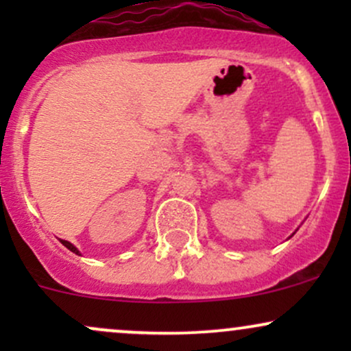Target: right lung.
Instances as JSON below:
<instances>
[{
  "label": "right lung",
  "instance_id": "right-lung-1",
  "mask_svg": "<svg viewBox=\"0 0 351 351\" xmlns=\"http://www.w3.org/2000/svg\"><path fill=\"white\" fill-rule=\"evenodd\" d=\"M60 243H62L64 245H66V247H67V249H69V251H72V252H74V254H77V256H80L79 249H77V247H75V245H74V244H71V243H69V241H64V239H60Z\"/></svg>",
  "mask_w": 351,
  "mask_h": 351
}]
</instances>
